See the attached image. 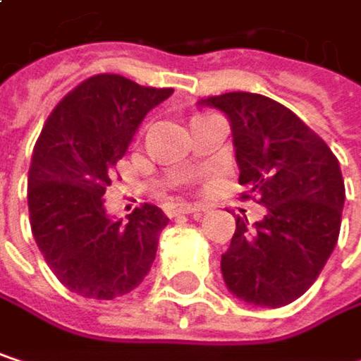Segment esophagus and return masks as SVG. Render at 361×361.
Instances as JSON below:
<instances>
[{"mask_svg": "<svg viewBox=\"0 0 361 361\" xmlns=\"http://www.w3.org/2000/svg\"><path fill=\"white\" fill-rule=\"evenodd\" d=\"M202 211H207L202 204H188V202H181V204H176V207H171V215H192V213H202Z\"/></svg>", "mask_w": 361, "mask_h": 361, "instance_id": "34e87169", "label": "esophagus"}]
</instances>
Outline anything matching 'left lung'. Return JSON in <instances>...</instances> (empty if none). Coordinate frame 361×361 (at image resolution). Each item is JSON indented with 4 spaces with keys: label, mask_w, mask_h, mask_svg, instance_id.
<instances>
[{
    "label": "left lung",
    "mask_w": 361,
    "mask_h": 361,
    "mask_svg": "<svg viewBox=\"0 0 361 361\" xmlns=\"http://www.w3.org/2000/svg\"><path fill=\"white\" fill-rule=\"evenodd\" d=\"M228 114L243 194L265 204L261 221L236 219L230 249L221 255L228 288L259 307L299 299L320 276L338 240L345 183L324 140L293 110L249 92L200 100Z\"/></svg>",
    "instance_id": "left-lung-1"
}]
</instances>
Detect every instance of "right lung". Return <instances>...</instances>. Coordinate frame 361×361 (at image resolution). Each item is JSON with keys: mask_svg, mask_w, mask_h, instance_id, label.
Segmentation results:
<instances>
[{"mask_svg": "<svg viewBox=\"0 0 361 361\" xmlns=\"http://www.w3.org/2000/svg\"><path fill=\"white\" fill-rule=\"evenodd\" d=\"M171 94L94 75L56 104L37 137L27 188L33 238L56 278L81 297H123L154 263L167 215L144 202L121 224L102 196L144 116Z\"/></svg>", "mask_w": 361, "mask_h": 361, "instance_id": "1", "label": "right lung"}]
</instances>
